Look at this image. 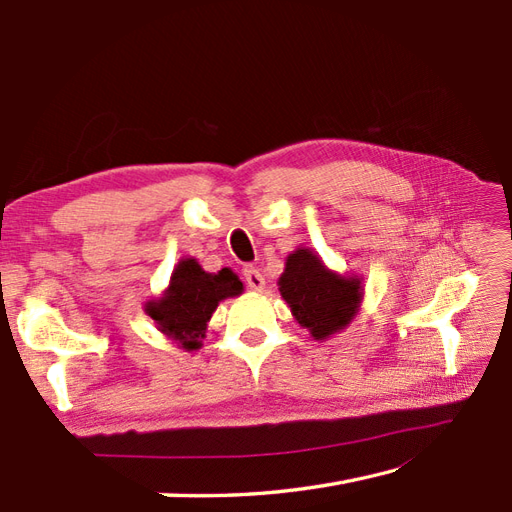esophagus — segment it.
Segmentation results:
<instances>
[{
    "instance_id": "1",
    "label": "esophagus",
    "mask_w": 512,
    "mask_h": 512,
    "mask_svg": "<svg viewBox=\"0 0 512 512\" xmlns=\"http://www.w3.org/2000/svg\"><path fill=\"white\" fill-rule=\"evenodd\" d=\"M244 279H246V284H248V288L250 290H264V286H266V282H264V275L259 273V270L255 268V266H246L244 268Z\"/></svg>"
}]
</instances>
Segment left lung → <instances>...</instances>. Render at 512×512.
I'll return each mask as SVG.
<instances>
[{
  "mask_svg": "<svg viewBox=\"0 0 512 512\" xmlns=\"http://www.w3.org/2000/svg\"><path fill=\"white\" fill-rule=\"evenodd\" d=\"M279 293L299 326L308 328L315 339H328L357 315L364 288L359 277L337 275L313 250L297 248L286 257Z\"/></svg>",
  "mask_w": 512,
  "mask_h": 512,
  "instance_id": "obj_1",
  "label": "left lung"
}]
</instances>
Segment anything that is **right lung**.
<instances>
[{"label":"right lung","instance_id":"obj_1","mask_svg":"<svg viewBox=\"0 0 512 512\" xmlns=\"http://www.w3.org/2000/svg\"><path fill=\"white\" fill-rule=\"evenodd\" d=\"M242 290L244 284L230 268L206 273L197 259L186 257L179 259L164 295L146 304V313L166 337L184 350H197L219 302L242 295Z\"/></svg>","mask_w":512,"mask_h":512}]
</instances>
